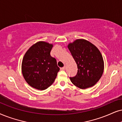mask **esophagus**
I'll return each instance as SVG.
<instances>
[{
    "label": "esophagus",
    "instance_id": "34e87169",
    "mask_svg": "<svg viewBox=\"0 0 122 122\" xmlns=\"http://www.w3.org/2000/svg\"><path fill=\"white\" fill-rule=\"evenodd\" d=\"M61 70H65V66H64L63 67H61Z\"/></svg>",
    "mask_w": 122,
    "mask_h": 122
}]
</instances>
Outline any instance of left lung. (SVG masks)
I'll use <instances>...</instances> for the list:
<instances>
[{
    "instance_id": "left-lung-1",
    "label": "left lung",
    "mask_w": 122,
    "mask_h": 122,
    "mask_svg": "<svg viewBox=\"0 0 122 122\" xmlns=\"http://www.w3.org/2000/svg\"><path fill=\"white\" fill-rule=\"evenodd\" d=\"M78 66L75 76L70 78L74 85L81 89L92 87L102 76L104 62L99 50L83 39L75 40L67 46Z\"/></svg>"
}]
</instances>
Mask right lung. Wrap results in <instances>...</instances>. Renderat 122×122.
<instances>
[{"label":"right lung","instance_id":"1","mask_svg":"<svg viewBox=\"0 0 122 122\" xmlns=\"http://www.w3.org/2000/svg\"><path fill=\"white\" fill-rule=\"evenodd\" d=\"M53 44L40 41L34 44L23 57L21 70L25 80L31 87L44 90L53 84L60 68L51 56Z\"/></svg>","mask_w":122,"mask_h":122}]
</instances>
